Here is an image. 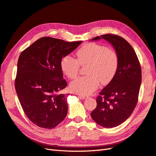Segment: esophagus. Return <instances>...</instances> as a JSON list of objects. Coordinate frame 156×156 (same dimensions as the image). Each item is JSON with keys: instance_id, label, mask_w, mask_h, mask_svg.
<instances>
[{"instance_id": "obj_1", "label": "esophagus", "mask_w": 156, "mask_h": 156, "mask_svg": "<svg viewBox=\"0 0 156 156\" xmlns=\"http://www.w3.org/2000/svg\"><path fill=\"white\" fill-rule=\"evenodd\" d=\"M79 95V97L81 98V99H86V98H87L88 97V96H87V95Z\"/></svg>"}]
</instances>
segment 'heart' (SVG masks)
Here are the masks:
<instances>
[{"instance_id":"b5f03b06","label":"heart","mask_w":156,"mask_h":156,"mask_svg":"<svg viewBox=\"0 0 156 156\" xmlns=\"http://www.w3.org/2000/svg\"><path fill=\"white\" fill-rule=\"evenodd\" d=\"M77 59L69 55L61 60V68L70 79L78 76L80 66L87 65L85 76L78 78L70 83L71 90L80 95H87L95 91L99 83L107 85L117 73L119 57L112 48L95 43L83 45L76 52Z\"/></svg>"}]
</instances>
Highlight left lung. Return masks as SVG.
Here are the masks:
<instances>
[{"instance_id": "obj_1", "label": "left lung", "mask_w": 156, "mask_h": 156, "mask_svg": "<svg viewBox=\"0 0 156 156\" xmlns=\"http://www.w3.org/2000/svg\"><path fill=\"white\" fill-rule=\"evenodd\" d=\"M101 38L112 44L118 55L119 64L112 80L97 97V107L91 115L101 126L112 128L125 122L136 107L142 72L134 49L126 40L114 34H103L93 40Z\"/></svg>"}]
</instances>
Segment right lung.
<instances>
[{
  "instance_id": "1",
  "label": "right lung",
  "mask_w": 156,
  "mask_h": 156,
  "mask_svg": "<svg viewBox=\"0 0 156 156\" xmlns=\"http://www.w3.org/2000/svg\"><path fill=\"white\" fill-rule=\"evenodd\" d=\"M82 42L45 37L21 53L15 88L25 115L36 126L50 129L67 114L66 94L60 93L67 86L61 60Z\"/></svg>"
}]
</instances>
